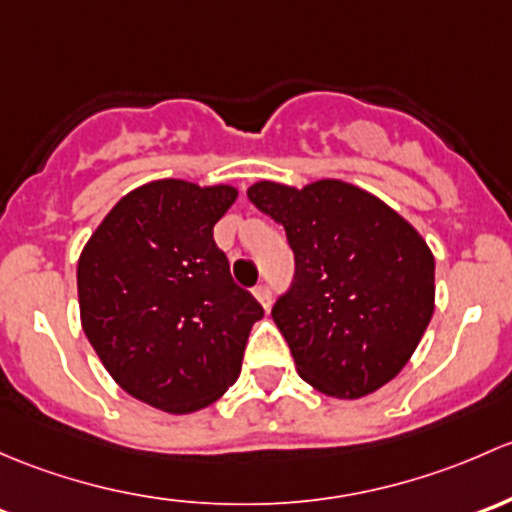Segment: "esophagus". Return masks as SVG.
Listing matches in <instances>:
<instances>
[{
	"instance_id": "obj_1",
	"label": "esophagus",
	"mask_w": 512,
	"mask_h": 512,
	"mask_svg": "<svg viewBox=\"0 0 512 512\" xmlns=\"http://www.w3.org/2000/svg\"><path fill=\"white\" fill-rule=\"evenodd\" d=\"M254 295L258 303L263 305V308H271V288L268 286H256L254 288Z\"/></svg>"
}]
</instances>
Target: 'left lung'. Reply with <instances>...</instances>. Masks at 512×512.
Instances as JSON below:
<instances>
[{
	"instance_id": "1",
	"label": "left lung",
	"mask_w": 512,
	"mask_h": 512,
	"mask_svg": "<svg viewBox=\"0 0 512 512\" xmlns=\"http://www.w3.org/2000/svg\"><path fill=\"white\" fill-rule=\"evenodd\" d=\"M249 199L283 224L291 288L271 315L298 374L318 392L357 399L397 377L434 315V256L382 199L342 179L303 189L256 182Z\"/></svg>"
}]
</instances>
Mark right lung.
<instances>
[{
	"instance_id": "right-lung-1",
	"label": "right lung",
	"mask_w": 512,
	"mask_h": 512,
	"mask_svg": "<svg viewBox=\"0 0 512 512\" xmlns=\"http://www.w3.org/2000/svg\"><path fill=\"white\" fill-rule=\"evenodd\" d=\"M236 194L184 179L142 184L110 209L78 258L83 333L110 377L162 412L217 402L263 318L214 244V224Z\"/></svg>"
}]
</instances>
